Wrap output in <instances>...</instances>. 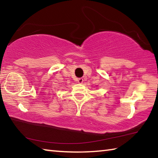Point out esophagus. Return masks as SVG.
<instances>
[{"label":"esophagus","mask_w":158,"mask_h":158,"mask_svg":"<svg viewBox=\"0 0 158 158\" xmlns=\"http://www.w3.org/2000/svg\"><path fill=\"white\" fill-rule=\"evenodd\" d=\"M77 82H78L79 84H83V82H84V79H83L82 78H79V79H78V80H77Z\"/></svg>","instance_id":"obj_1"}]
</instances>
